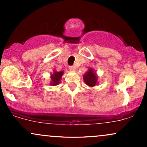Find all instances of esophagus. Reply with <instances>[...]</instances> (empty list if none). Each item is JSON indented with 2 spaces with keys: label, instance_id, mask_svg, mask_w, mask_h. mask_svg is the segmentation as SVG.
Segmentation results:
<instances>
[{
  "label": "esophagus",
  "instance_id": "esophagus-1",
  "mask_svg": "<svg viewBox=\"0 0 147 147\" xmlns=\"http://www.w3.org/2000/svg\"><path fill=\"white\" fill-rule=\"evenodd\" d=\"M69 69H70V70H71V71H74L76 69V68L74 65H70V66H69Z\"/></svg>",
  "mask_w": 147,
  "mask_h": 147
}]
</instances>
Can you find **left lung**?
I'll list each match as a JSON object with an SVG mask.
<instances>
[{"instance_id":"obj_1","label":"left lung","mask_w":147,"mask_h":147,"mask_svg":"<svg viewBox=\"0 0 147 147\" xmlns=\"http://www.w3.org/2000/svg\"><path fill=\"white\" fill-rule=\"evenodd\" d=\"M84 80L86 84L90 87L95 86L98 83L96 72L92 68L88 69V71H87L86 73L84 75Z\"/></svg>"}]
</instances>
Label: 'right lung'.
Masks as SVG:
<instances>
[{"label":"right lung","instance_id":"1","mask_svg":"<svg viewBox=\"0 0 147 147\" xmlns=\"http://www.w3.org/2000/svg\"><path fill=\"white\" fill-rule=\"evenodd\" d=\"M63 72H57L54 71L53 74L51 75V82H50V85L52 86H57L60 83V81L61 79L62 75H63Z\"/></svg>","mask_w":147,"mask_h":147}]
</instances>
